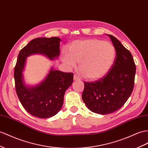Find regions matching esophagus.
<instances>
[{"label": "esophagus", "mask_w": 148, "mask_h": 148, "mask_svg": "<svg viewBox=\"0 0 148 148\" xmlns=\"http://www.w3.org/2000/svg\"><path fill=\"white\" fill-rule=\"evenodd\" d=\"M74 81H80L81 79L79 78V77H77V75H74Z\"/></svg>", "instance_id": "obj_1"}]
</instances>
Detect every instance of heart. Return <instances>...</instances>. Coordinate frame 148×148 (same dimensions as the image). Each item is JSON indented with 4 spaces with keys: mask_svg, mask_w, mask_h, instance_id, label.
Listing matches in <instances>:
<instances>
[{
    "mask_svg": "<svg viewBox=\"0 0 148 148\" xmlns=\"http://www.w3.org/2000/svg\"><path fill=\"white\" fill-rule=\"evenodd\" d=\"M116 51L109 42L98 39L76 40L69 46V52L63 51L61 59L73 69L79 62V69L89 80H97L106 75L116 59Z\"/></svg>",
    "mask_w": 148,
    "mask_h": 148,
    "instance_id": "b5f03b06",
    "label": "heart"
}]
</instances>
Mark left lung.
<instances>
[{"label": "left lung", "instance_id": "left-lung-1", "mask_svg": "<svg viewBox=\"0 0 148 148\" xmlns=\"http://www.w3.org/2000/svg\"><path fill=\"white\" fill-rule=\"evenodd\" d=\"M116 49L112 67L103 77L84 82L82 98L93 112L108 114L119 109L130 97L134 88L136 66L131 53L116 37L108 34Z\"/></svg>", "mask_w": 148, "mask_h": 148}]
</instances>
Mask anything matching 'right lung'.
Instances as JSON below:
<instances>
[{
	"instance_id": "add662e5",
	"label": "right lung",
	"mask_w": 148,
	"mask_h": 148,
	"mask_svg": "<svg viewBox=\"0 0 148 148\" xmlns=\"http://www.w3.org/2000/svg\"><path fill=\"white\" fill-rule=\"evenodd\" d=\"M59 37H40L32 40L22 48L14 68V79L17 96L22 106L31 115L49 118L61 109L67 89L73 82V73L56 71L51 68L44 80L34 87L26 86L22 72L26 58L34 54L45 55L52 60L60 54Z\"/></svg>"
}]
</instances>
